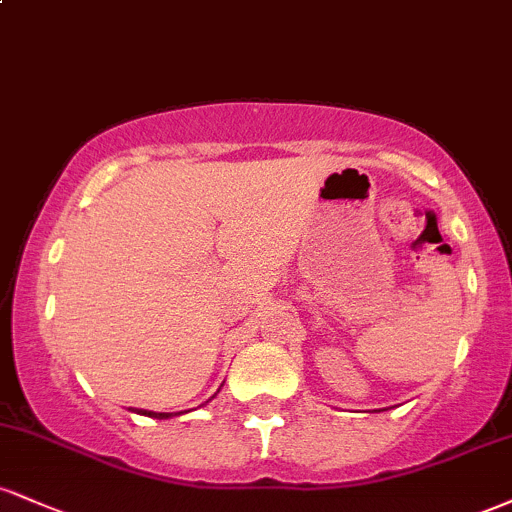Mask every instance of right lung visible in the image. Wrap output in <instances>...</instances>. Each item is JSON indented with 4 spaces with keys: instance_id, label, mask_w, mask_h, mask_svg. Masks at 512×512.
Returning <instances> with one entry per match:
<instances>
[{
    "instance_id": "1",
    "label": "right lung",
    "mask_w": 512,
    "mask_h": 512,
    "mask_svg": "<svg viewBox=\"0 0 512 512\" xmlns=\"http://www.w3.org/2000/svg\"><path fill=\"white\" fill-rule=\"evenodd\" d=\"M223 387V385H221ZM219 387V390H221ZM216 390V392H219ZM137 414H142V416H151V419H173V416H178V414H182V411H178V414H170V411H146V409H139Z\"/></svg>"
}]
</instances>
